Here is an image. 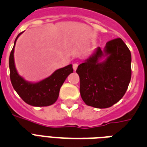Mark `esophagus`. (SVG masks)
<instances>
[{
  "label": "esophagus",
  "mask_w": 147,
  "mask_h": 147,
  "mask_svg": "<svg viewBox=\"0 0 147 147\" xmlns=\"http://www.w3.org/2000/svg\"><path fill=\"white\" fill-rule=\"evenodd\" d=\"M77 67H78V64H77V63H74V64H73V69H74V70H76L77 69Z\"/></svg>",
  "instance_id": "obj_1"
}]
</instances>
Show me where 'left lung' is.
<instances>
[{"mask_svg": "<svg viewBox=\"0 0 147 147\" xmlns=\"http://www.w3.org/2000/svg\"><path fill=\"white\" fill-rule=\"evenodd\" d=\"M103 57L104 61H101ZM80 92L86 105L112 107L122 98L131 79V53L121 38L108 41L78 66Z\"/></svg>", "mask_w": 147, "mask_h": 147, "instance_id": "8db88e82", "label": "left lung"}]
</instances>
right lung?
Masks as SVG:
<instances>
[{
  "instance_id": "add662e5",
  "label": "right lung",
  "mask_w": 147,
  "mask_h": 147,
  "mask_svg": "<svg viewBox=\"0 0 147 147\" xmlns=\"http://www.w3.org/2000/svg\"><path fill=\"white\" fill-rule=\"evenodd\" d=\"M20 33L15 39L9 58L10 77L13 89L25 103L34 107H47L55 103L59 96L60 89L68 75L73 73L72 64L58 69L50 77L37 83L26 81L18 74L13 59L14 47Z\"/></svg>"
}]
</instances>
